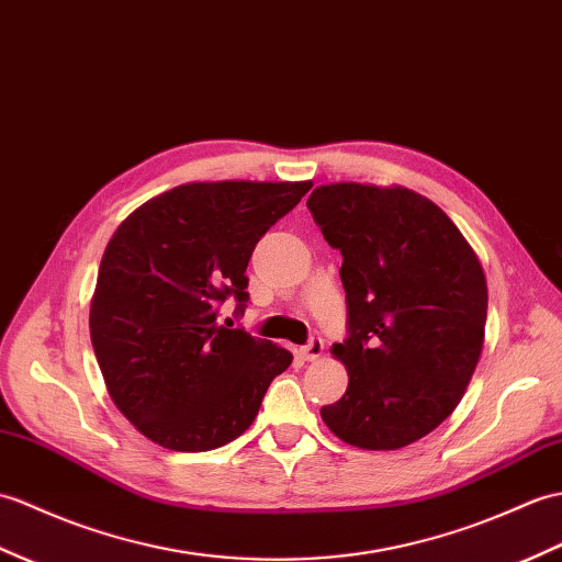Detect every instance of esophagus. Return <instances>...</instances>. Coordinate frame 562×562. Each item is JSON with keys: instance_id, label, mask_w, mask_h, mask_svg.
Here are the masks:
<instances>
[{"instance_id": "obj_1", "label": "esophagus", "mask_w": 562, "mask_h": 562, "mask_svg": "<svg viewBox=\"0 0 562 562\" xmlns=\"http://www.w3.org/2000/svg\"><path fill=\"white\" fill-rule=\"evenodd\" d=\"M323 355V340L318 335H313V337H308V342L302 347V357L306 359V361H313V359H318Z\"/></svg>"}]
</instances>
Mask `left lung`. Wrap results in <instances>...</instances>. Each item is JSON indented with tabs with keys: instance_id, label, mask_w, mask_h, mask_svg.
Here are the masks:
<instances>
[{
	"instance_id": "obj_1",
	"label": "left lung",
	"mask_w": 562,
	"mask_h": 562,
	"mask_svg": "<svg viewBox=\"0 0 562 562\" xmlns=\"http://www.w3.org/2000/svg\"><path fill=\"white\" fill-rule=\"evenodd\" d=\"M308 211L342 254L347 393L321 409L337 438L397 450L458 407L484 347L488 290L454 222L409 189L330 184Z\"/></svg>"
}]
</instances>
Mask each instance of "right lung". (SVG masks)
<instances>
[{
	"label": "right lung",
	"mask_w": 562,
	"mask_h": 562,
	"mask_svg": "<svg viewBox=\"0 0 562 562\" xmlns=\"http://www.w3.org/2000/svg\"><path fill=\"white\" fill-rule=\"evenodd\" d=\"M311 181H213L155 195L104 249L90 302V340L116 407L143 436L205 452L249 428L286 349L220 323L249 302L246 266L260 237Z\"/></svg>",
	"instance_id": "obj_1"
}]
</instances>
